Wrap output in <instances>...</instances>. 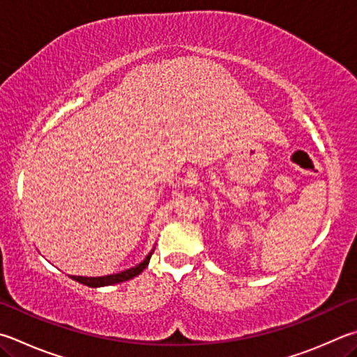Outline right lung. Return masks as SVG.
Instances as JSON below:
<instances>
[{
    "instance_id": "add662e5",
    "label": "right lung",
    "mask_w": 357,
    "mask_h": 357,
    "mask_svg": "<svg viewBox=\"0 0 357 357\" xmlns=\"http://www.w3.org/2000/svg\"><path fill=\"white\" fill-rule=\"evenodd\" d=\"M153 251L150 255L146 256V259L144 262H140L137 267L134 268H129L126 271H121V273H116V275H107V276H100V278H86V276H71V280H75L81 284H86L89 287H102V286H112V284H119L123 281H128V280H132L134 276L140 275L142 271L146 268L148 262H150Z\"/></svg>"
}]
</instances>
